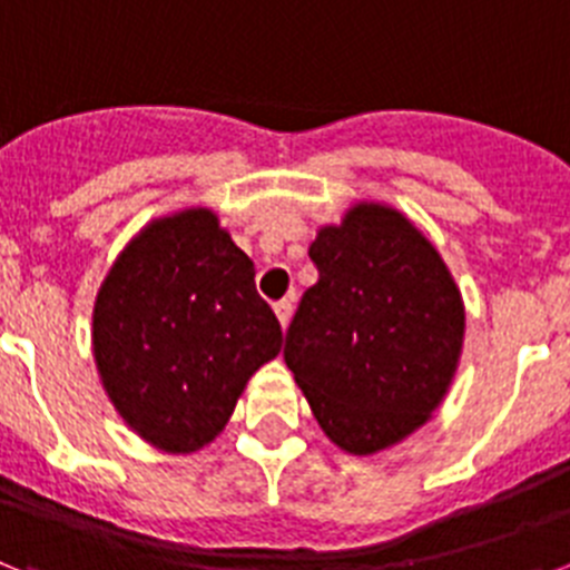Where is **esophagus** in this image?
Listing matches in <instances>:
<instances>
[{"mask_svg": "<svg viewBox=\"0 0 570 570\" xmlns=\"http://www.w3.org/2000/svg\"><path fill=\"white\" fill-rule=\"evenodd\" d=\"M293 301L284 298V301H277L275 304V315H277V322H281V327H289V318H293Z\"/></svg>", "mask_w": 570, "mask_h": 570, "instance_id": "obj_1", "label": "esophagus"}]
</instances>
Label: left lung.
I'll return each mask as SVG.
<instances>
[{
	"mask_svg": "<svg viewBox=\"0 0 570 570\" xmlns=\"http://www.w3.org/2000/svg\"><path fill=\"white\" fill-rule=\"evenodd\" d=\"M284 358L338 449L376 455L443 403L463 351L466 313L432 240L385 203H356L322 226Z\"/></svg>",
	"mask_w": 570,
	"mask_h": 570,
	"instance_id": "obj_1",
	"label": "left lung"
}]
</instances>
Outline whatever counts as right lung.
<instances>
[{"mask_svg": "<svg viewBox=\"0 0 570 570\" xmlns=\"http://www.w3.org/2000/svg\"><path fill=\"white\" fill-rule=\"evenodd\" d=\"M284 333L255 289V263L212 208L153 219L115 257L92 309L100 385L150 446L188 455L234 414Z\"/></svg>", "mask_w": 570, "mask_h": 570, "instance_id": "add662e5", "label": "right lung"}]
</instances>
